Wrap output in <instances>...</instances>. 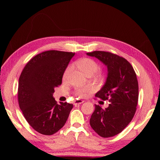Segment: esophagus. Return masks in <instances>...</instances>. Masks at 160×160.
<instances>
[{
    "instance_id": "obj_1",
    "label": "esophagus",
    "mask_w": 160,
    "mask_h": 160,
    "mask_svg": "<svg viewBox=\"0 0 160 160\" xmlns=\"http://www.w3.org/2000/svg\"><path fill=\"white\" fill-rule=\"evenodd\" d=\"M83 102H84L83 100H81V99H76V100H75V101L74 104H75V105L80 104H82V103H83Z\"/></svg>"
}]
</instances>
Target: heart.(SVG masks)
Here are the masks:
<instances>
[{"label": "heart", "mask_w": 160, "mask_h": 160, "mask_svg": "<svg viewBox=\"0 0 160 160\" xmlns=\"http://www.w3.org/2000/svg\"><path fill=\"white\" fill-rule=\"evenodd\" d=\"M77 65L79 68L81 70L84 74L85 75L88 74H94L99 70V65L97 64L96 61H94L93 59L89 58H83L80 59L79 61L77 62ZM72 70V66L70 65L67 67L63 74V78H67L68 77L70 72H71ZM92 90V88L89 86H84L80 87V88H78L76 90V94L80 97H85L88 93Z\"/></svg>", "instance_id": "obj_1"}]
</instances>
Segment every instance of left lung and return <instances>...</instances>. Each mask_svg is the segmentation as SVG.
Listing matches in <instances>:
<instances>
[{
  "instance_id": "obj_1",
  "label": "left lung",
  "mask_w": 160,
  "mask_h": 160,
  "mask_svg": "<svg viewBox=\"0 0 160 160\" xmlns=\"http://www.w3.org/2000/svg\"><path fill=\"white\" fill-rule=\"evenodd\" d=\"M107 67V78L95 97L109 100L105 109L94 105L90 123L94 131L103 138L112 137L123 131L135 115L138 100V82L131 63L123 57L107 51L87 53Z\"/></svg>"
}]
</instances>
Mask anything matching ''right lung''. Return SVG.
<instances>
[{
    "instance_id": "obj_1",
    "label": "right lung",
    "mask_w": 160,
    "mask_h": 160,
    "mask_svg": "<svg viewBox=\"0 0 160 160\" xmlns=\"http://www.w3.org/2000/svg\"><path fill=\"white\" fill-rule=\"evenodd\" d=\"M75 53L47 51L37 54L24 68L19 78L18 102L28 123L39 133L51 135L66 123L73 105L57 102L54 88Z\"/></svg>"
}]
</instances>
